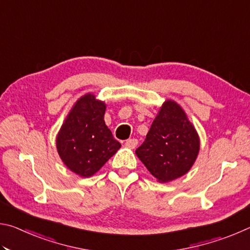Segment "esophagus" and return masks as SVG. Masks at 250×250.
<instances>
[{"instance_id":"1","label":"esophagus","mask_w":250,"mask_h":250,"mask_svg":"<svg viewBox=\"0 0 250 250\" xmlns=\"http://www.w3.org/2000/svg\"><path fill=\"white\" fill-rule=\"evenodd\" d=\"M137 146H138L137 139H128V140L125 141V146L129 147V149H134Z\"/></svg>"}]
</instances>
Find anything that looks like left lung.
Returning a JSON list of instances; mask_svg holds the SVG:
<instances>
[{"instance_id":"left-lung-1","label":"left lung","mask_w":250,"mask_h":250,"mask_svg":"<svg viewBox=\"0 0 250 250\" xmlns=\"http://www.w3.org/2000/svg\"><path fill=\"white\" fill-rule=\"evenodd\" d=\"M200 138L188 116L173 100H166L135 154L161 183L181 177L193 167Z\"/></svg>"}]
</instances>
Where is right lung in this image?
Segmentation results:
<instances>
[{"instance_id": "1", "label": "right lung", "mask_w": 250, "mask_h": 250, "mask_svg": "<svg viewBox=\"0 0 250 250\" xmlns=\"http://www.w3.org/2000/svg\"><path fill=\"white\" fill-rule=\"evenodd\" d=\"M105 104L86 94L76 101L56 138V147L65 166L82 177H89L120 149L105 125Z\"/></svg>"}]
</instances>
